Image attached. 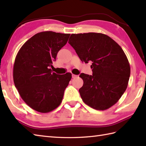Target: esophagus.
<instances>
[{
    "label": "esophagus",
    "instance_id": "1",
    "mask_svg": "<svg viewBox=\"0 0 146 146\" xmlns=\"http://www.w3.org/2000/svg\"><path fill=\"white\" fill-rule=\"evenodd\" d=\"M76 77H77V75H74V74H72V78H76Z\"/></svg>",
    "mask_w": 146,
    "mask_h": 146
}]
</instances>
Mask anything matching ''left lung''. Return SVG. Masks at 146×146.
<instances>
[{"label":"left lung","instance_id":"1","mask_svg":"<svg viewBox=\"0 0 146 146\" xmlns=\"http://www.w3.org/2000/svg\"><path fill=\"white\" fill-rule=\"evenodd\" d=\"M68 43L82 62H92V75L81 73L79 90L83 101L98 110L109 108L119 101L127 87L131 68L117 43L102 33L72 34Z\"/></svg>","mask_w":146,"mask_h":146}]
</instances>
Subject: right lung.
Listing matches in <instances>:
<instances>
[{
	"label": "right lung",
	"instance_id": "add662e5",
	"mask_svg": "<svg viewBox=\"0 0 146 146\" xmlns=\"http://www.w3.org/2000/svg\"><path fill=\"white\" fill-rule=\"evenodd\" d=\"M70 36L52 31L37 33L24 43L15 57V88L25 103L39 112H49L60 105L71 79V73L58 75L50 68Z\"/></svg>",
	"mask_w": 146,
	"mask_h": 146
}]
</instances>
